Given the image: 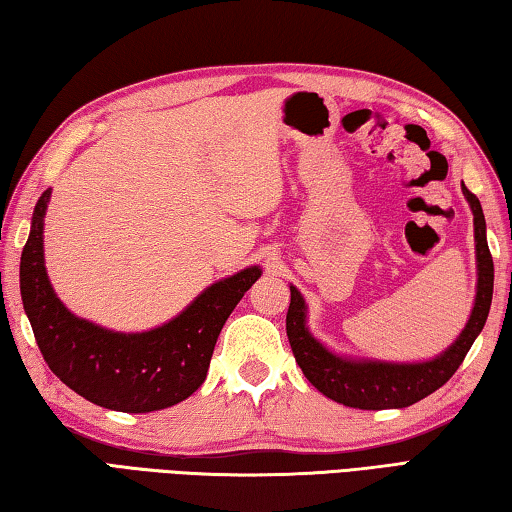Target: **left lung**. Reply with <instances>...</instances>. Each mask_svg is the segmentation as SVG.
Wrapping results in <instances>:
<instances>
[{
  "instance_id": "obj_1",
  "label": "left lung",
  "mask_w": 512,
  "mask_h": 512,
  "mask_svg": "<svg viewBox=\"0 0 512 512\" xmlns=\"http://www.w3.org/2000/svg\"><path fill=\"white\" fill-rule=\"evenodd\" d=\"M463 194L474 214V241H476V298L474 309L461 336L440 354V357L422 363H391L348 359L329 352L316 341L307 329V305L296 287H291V305L287 311V336L298 366L305 377L329 400L352 409L381 411L404 409L447 384L470 352L476 336L488 320L492 302V284H495V264L485 239V216L479 198L463 185Z\"/></svg>"
}]
</instances>
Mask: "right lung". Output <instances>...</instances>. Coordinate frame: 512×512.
<instances>
[{"label":"right lung","instance_id":"right-lung-1","mask_svg":"<svg viewBox=\"0 0 512 512\" xmlns=\"http://www.w3.org/2000/svg\"><path fill=\"white\" fill-rule=\"evenodd\" d=\"M49 196L47 189L33 210L20 291L51 372L88 402L112 411L149 413L187 400L207 377L225 320L262 275L259 266L212 284L176 318L149 332H112L74 316L51 289L42 250Z\"/></svg>","mask_w":512,"mask_h":512}]
</instances>
